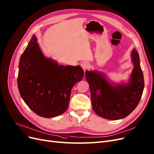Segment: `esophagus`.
<instances>
[{
	"mask_svg": "<svg viewBox=\"0 0 154 154\" xmlns=\"http://www.w3.org/2000/svg\"><path fill=\"white\" fill-rule=\"evenodd\" d=\"M82 68L84 69V70H86L87 69H88V67H90V64L88 63L87 62H84L82 64Z\"/></svg>",
	"mask_w": 154,
	"mask_h": 154,
	"instance_id": "esophagus-1",
	"label": "esophagus"
}]
</instances>
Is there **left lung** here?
I'll return each mask as SVG.
<instances>
[{
    "mask_svg": "<svg viewBox=\"0 0 154 154\" xmlns=\"http://www.w3.org/2000/svg\"><path fill=\"white\" fill-rule=\"evenodd\" d=\"M132 70L130 82L127 84H110L100 72L86 71L89 84L91 105L95 112L109 120L126 118L138 106L144 89V78L141 69L137 51L131 52Z\"/></svg>",
    "mask_w": 154,
    "mask_h": 154,
    "instance_id": "left-lung-1",
    "label": "left lung"
}]
</instances>
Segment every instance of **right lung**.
<instances>
[{"instance_id":"1","label":"right lung","mask_w":154,"mask_h":154,"mask_svg":"<svg viewBox=\"0 0 154 154\" xmlns=\"http://www.w3.org/2000/svg\"><path fill=\"white\" fill-rule=\"evenodd\" d=\"M33 35L19 63L17 87L24 102L37 115L49 118L68 108L73 86L84 71L79 66L59 65L43 54Z\"/></svg>"}]
</instances>
